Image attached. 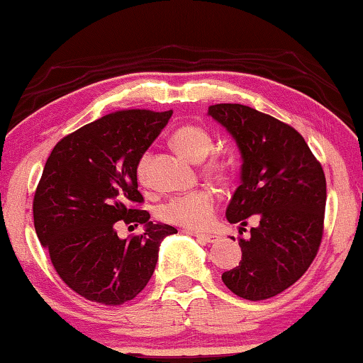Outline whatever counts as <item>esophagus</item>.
<instances>
[{
  "instance_id": "34e87169",
  "label": "esophagus",
  "mask_w": 363,
  "mask_h": 363,
  "mask_svg": "<svg viewBox=\"0 0 363 363\" xmlns=\"http://www.w3.org/2000/svg\"><path fill=\"white\" fill-rule=\"evenodd\" d=\"M191 235H193V237H196V238L203 240V242H206V243H215L218 240L216 235H204V233H191Z\"/></svg>"
}]
</instances>
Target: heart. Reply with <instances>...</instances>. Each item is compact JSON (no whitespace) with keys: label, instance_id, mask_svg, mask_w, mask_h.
<instances>
[{"label":"heart","instance_id":"1","mask_svg":"<svg viewBox=\"0 0 363 363\" xmlns=\"http://www.w3.org/2000/svg\"><path fill=\"white\" fill-rule=\"evenodd\" d=\"M170 145L184 159L191 160V162H201L211 152L213 140L206 130L194 125H186L172 133ZM209 170L218 172V165L211 164ZM147 172L148 157L143 155L137 164V177L140 182H147ZM215 211V193L208 187H201V189L189 191V193L165 201L162 206L159 208V218L170 225H177L193 231H203L213 223Z\"/></svg>","mask_w":363,"mask_h":363}]
</instances>
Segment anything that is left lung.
<instances>
[{
  "label": "left lung",
  "mask_w": 363,
  "mask_h": 363,
  "mask_svg": "<svg viewBox=\"0 0 363 363\" xmlns=\"http://www.w3.org/2000/svg\"><path fill=\"white\" fill-rule=\"evenodd\" d=\"M208 115L231 135L242 157L226 220L240 231L250 216L257 221L250 237L238 238V267L221 279L243 299L274 298L306 272L320 248L325 172L304 138L276 118L226 103L209 106Z\"/></svg>",
  "instance_id": "obj_1"
}]
</instances>
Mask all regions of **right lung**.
<instances>
[{"label":"right lung","instance_id":"add662e5","mask_svg":"<svg viewBox=\"0 0 363 363\" xmlns=\"http://www.w3.org/2000/svg\"><path fill=\"white\" fill-rule=\"evenodd\" d=\"M172 111L128 110L106 115L64 137L50 152L33 199L37 237L60 279L94 303L133 299L154 274L159 247L174 226L152 223L138 191L137 164ZM144 225L121 240L116 223Z\"/></svg>","mask_w":363,"mask_h":363}]
</instances>
